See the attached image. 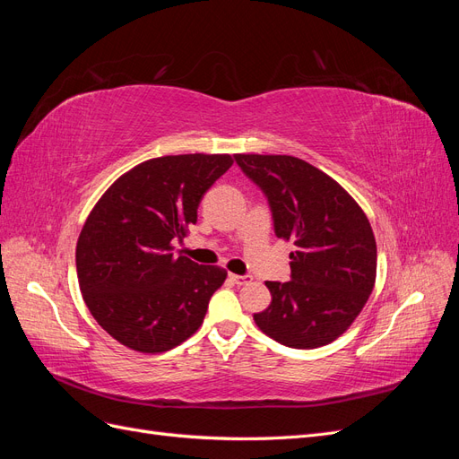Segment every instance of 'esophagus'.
Masks as SVG:
<instances>
[{
    "label": "esophagus",
    "instance_id": "34e87169",
    "mask_svg": "<svg viewBox=\"0 0 459 459\" xmlns=\"http://www.w3.org/2000/svg\"><path fill=\"white\" fill-rule=\"evenodd\" d=\"M230 280L235 283V285H247L253 281L251 275H235V273H230Z\"/></svg>",
    "mask_w": 459,
    "mask_h": 459
}]
</instances>
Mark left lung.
<instances>
[{"mask_svg":"<svg viewBox=\"0 0 459 459\" xmlns=\"http://www.w3.org/2000/svg\"><path fill=\"white\" fill-rule=\"evenodd\" d=\"M268 199L277 238L293 239L290 281H266L260 331L290 349H317L351 327L377 273L369 220L335 179L289 155H235Z\"/></svg>","mask_w":459,"mask_h":459,"instance_id":"8db88e82","label":"left lung"}]
</instances>
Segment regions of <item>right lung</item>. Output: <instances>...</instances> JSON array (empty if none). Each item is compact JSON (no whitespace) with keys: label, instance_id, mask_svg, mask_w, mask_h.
Listing matches in <instances>:
<instances>
[{"label":"right lung","instance_id":"add662e5","mask_svg":"<svg viewBox=\"0 0 459 459\" xmlns=\"http://www.w3.org/2000/svg\"><path fill=\"white\" fill-rule=\"evenodd\" d=\"M230 155L151 159L120 176L97 201L76 245L82 297L110 337L157 354L195 333L228 272L174 255L197 221L204 193Z\"/></svg>","mask_w":459,"mask_h":459}]
</instances>
